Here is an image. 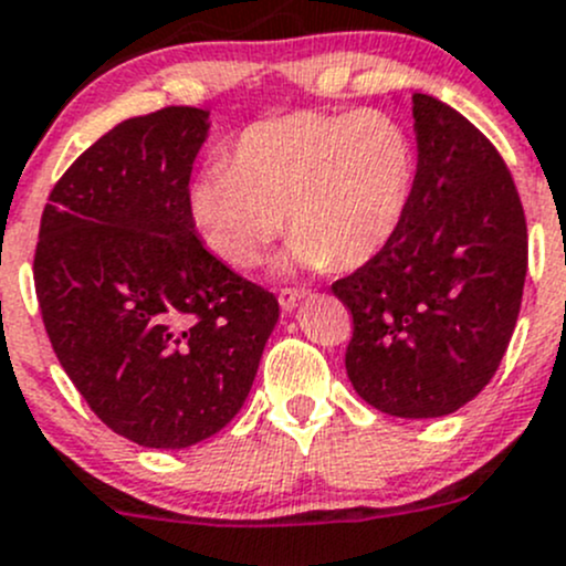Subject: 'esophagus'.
Returning a JSON list of instances; mask_svg holds the SVG:
<instances>
[{
    "label": "esophagus",
    "mask_w": 566,
    "mask_h": 566,
    "mask_svg": "<svg viewBox=\"0 0 566 566\" xmlns=\"http://www.w3.org/2000/svg\"><path fill=\"white\" fill-rule=\"evenodd\" d=\"M305 296H307L305 289H281V294H277V302H281L283 311H294V307L300 305Z\"/></svg>",
    "instance_id": "esophagus-1"
}]
</instances>
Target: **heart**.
<instances>
[{
  "label": "heart",
  "instance_id": "heart-1",
  "mask_svg": "<svg viewBox=\"0 0 566 566\" xmlns=\"http://www.w3.org/2000/svg\"><path fill=\"white\" fill-rule=\"evenodd\" d=\"M226 168L198 171L185 190L203 248L248 270L283 229L294 237L277 270H357L376 259L409 209L417 147L384 111H289L237 133Z\"/></svg>",
  "mask_w": 566,
  "mask_h": 566
}]
</instances>
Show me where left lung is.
<instances>
[{
    "label": "left lung",
    "instance_id": "8db88e82",
    "mask_svg": "<svg viewBox=\"0 0 566 566\" xmlns=\"http://www.w3.org/2000/svg\"><path fill=\"white\" fill-rule=\"evenodd\" d=\"M417 177L387 248L332 285L352 311L346 373L373 409L458 411L499 370L521 313L526 218L493 144L433 95H411Z\"/></svg>",
    "mask_w": 566,
    "mask_h": 566
}]
</instances>
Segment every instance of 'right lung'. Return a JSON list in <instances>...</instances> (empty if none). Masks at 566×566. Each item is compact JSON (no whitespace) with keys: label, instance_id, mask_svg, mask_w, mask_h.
Segmentation results:
<instances>
[{"label":"right lung","instance_id":"add662e5","mask_svg":"<svg viewBox=\"0 0 566 566\" xmlns=\"http://www.w3.org/2000/svg\"><path fill=\"white\" fill-rule=\"evenodd\" d=\"M209 111L119 122L54 185L34 253L62 368L114 433L185 450L242 409L281 305L214 259L185 190Z\"/></svg>","mask_w":566,"mask_h":566}]
</instances>
